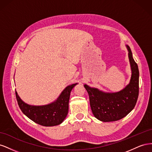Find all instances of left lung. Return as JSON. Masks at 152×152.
Wrapping results in <instances>:
<instances>
[{
	"label": "left lung",
	"mask_w": 152,
	"mask_h": 152,
	"mask_svg": "<svg viewBox=\"0 0 152 152\" xmlns=\"http://www.w3.org/2000/svg\"><path fill=\"white\" fill-rule=\"evenodd\" d=\"M129 51L132 75L130 83L123 90L115 93H104L98 89L84 85L89 96L91 110L94 117L103 122L117 121L126 117L134 108L139 95V70L132 57L129 46Z\"/></svg>",
	"instance_id": "obj_1"
}]
</instances>
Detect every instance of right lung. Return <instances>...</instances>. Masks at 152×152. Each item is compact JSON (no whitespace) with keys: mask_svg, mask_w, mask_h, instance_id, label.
I'll list each match as a JSON object with an SVG mask.
<instances>
[{"mask_svg":"<svg viewBox=\"0 0 152 152\" xmlns=\"http://www.w3.org/2000/svg\"><path fill=\"white\" fill-rule=\"evenodd\" d=\"M77 84L66 87L56 102L45 106L27 104L20 99L16 91V97L22 112L32 121L43 126H54L62 123L66 118L71 91Z\"/></svg>","mask_w":152,"mask_h":152,"instance_id":"obj_1","label":"right lung"}]
</instances>
